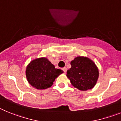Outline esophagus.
I'll list each match as a JSON object with an SVG mask.
<instances>
[{
  "label": "esophagus",
  "mask_w": 121,
  "mask_h": 121,
  "mask_svg": "<svg viewBox=\"0 0 121 121\" xmlns=\"http://www.w3.org/2000/svg\"><path fill=\"white\" fill-rule=\"evenodd\" d=\"M63 70L64 72H65V73H66V71H67V68H63Z\"/></svg>",
  "instance_id": "obj_1"
}]
</instances>
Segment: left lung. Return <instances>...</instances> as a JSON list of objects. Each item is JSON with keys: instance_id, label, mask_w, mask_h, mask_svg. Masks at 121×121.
Returning <instances> with one entry per match:
<instances>
[{"instance_id": "1", "label": "left lung", "mask_w": 121, "mask_h": 121, "mask_svg": "<svg viewBox=\"0 0 121 121\" xmlns=\"http://www.w3.org/2000/svg\"><path fill=\"white\" fill-rule=\"evenodd\" d=\"M66 76L74 88L80 91L91 90L96 85L99 72L96 65L87 56H78L71 62Z\"/></svg>"}]
</instances>
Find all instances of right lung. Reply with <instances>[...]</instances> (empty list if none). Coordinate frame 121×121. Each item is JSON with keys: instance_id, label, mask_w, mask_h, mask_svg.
<instances>
[{"instance_id": "right-lung-1", "label": "right lung", "mask_w": 121, "mask_h": 121, "mask_svg": "<svg viewBox=\"0 0 121 121\" xmlns=\"http://www.w3.org/2000/svg\"><path fill=\"white\" fill-rule=\"evenodd\" d=\"M62 73L63 71L55 68L54 65L46 57L33 60L28 64L26 69L28 82L37 90L50 88L55 78Z\"/></svg>"}]
</instances>
